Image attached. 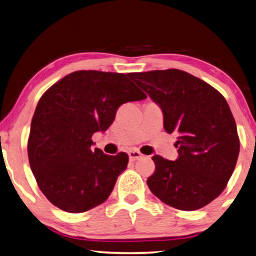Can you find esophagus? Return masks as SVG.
<instances>
[{
	"mask_svg": "<svg viewBox=\"0 0 256 256\" xmlns=\"http://www.w3.org/2000/svg\"><path fill=\"white\" fill-rule=\"evenodd\" d=\"M128 155H129V160H138V158H140L142 156L140 152V150H129Z\"/></svg>",
	"mask_w": 256,
	"mask_h": 256,
	"instance_id": "esophagus-1",
	"label": "esophagus"
}]
</instances>
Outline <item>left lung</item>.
<instances>
[{"mask_svg": "<svg viewBox=\"0 0 256 256\" xmlns=\"http://www.w3.org/2000/svg\"><path fill=\"white\" fill-rule=\"evenodd\" d=\"M128 76L162 108L165 132L178 136L176 160L152 158L155 171L147 178L150 190L178 210L204 207L225 190L238 158L240 137L226 98L181 70Z\"/></svg>", "mask_w": 256, "mask_h": 256, "instance_id": "obj_1", "label": "left lung"}]
</instances>
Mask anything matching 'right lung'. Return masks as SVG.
Wrapping results in <instances>:
<instances>
[{
	"label": "right lung",
	"mask_w": 256,
	"mask_h": 256,
	"mask_svg": "<svg viewBox=\"0 0 256 256\" xmlns=\"http://www.w3.org/2000/svg\"><path fill=\"white\" fill-rule=\"evenodd\" d=\"M146 94L128 74L76 70L42 94L31 120L28 158L39 189L64 212H85L109 198L128 155L92 148L126 102Z\"/></svg>",
	"instance_id": "obj_1"
}]
</instances>
